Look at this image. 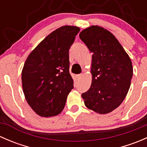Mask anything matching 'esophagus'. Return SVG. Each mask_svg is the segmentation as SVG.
Instances as JSON below:
<instances>
[{"label": "esophagus", "instance_id": "34e87169", "mask_svg": "<svg viewBox=\"0 0 147 147\" xmlns=\"http://www.w3.org/2000/svg\"><path fill=\"white\" fill-rule=\"evenodd\" d=\"M82 74H80V75H76V78H77V80H80L81 78H82Z\"/></svg>", "mask_w": 147, "mask_h": 147}]
</instances>
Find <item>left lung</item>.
<instances>
[{"mask_svg": "<svg viewBox=\"0 0 147 147\" xmlns=\"http://www.w3.org/2000/svg\"><path fill=\"white\" fill-rule=\"evenodd\" d=\"M80 38L91 53L92 84L82 97L88 109L105 115L117 108L129 90L131 60L115 35L105 28L92 26Z\"/></svg>", "mask_w": 147, "mask_h": 147, "instance_id": "obj_1", "label": "left lung"}]
</instances>
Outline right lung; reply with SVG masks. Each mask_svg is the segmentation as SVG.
I'll return each mask as SVG.
<instances>
[{
    "label": "right lung",
    "instance_id": "right-lung-1",
    "mask_svg": "<svg viewBox=\"0 0 147 147\" xmlns=\"http://www.w3.org/2000/svg\"><path fill=\"white\" fill-rule=\"evenodd\" d=\"M80 29L65 26L49 34L30 53L22 70L26 101L40 117L59 115L73 89L69 50Z\"/></svg>",
    "mask_w": 147,
    "mask_h": 147
}]
</instances>
